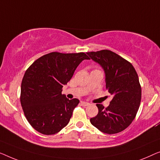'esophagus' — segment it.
I'll return each instance as SVG.
<instances>
[{
    "label": "esophagus",
    "instance_id": "obj_1",
    "mask_svg": "<svg viewBox=\"0 0 160 160\" xmlns=\"http://www.w3.org/2000/svg\"><path fill=\"white\" fill-rule=\"evenodd\" d=\"M80 103H81V105L82 106H88L90 103H88V102H83V101H82V102H80Z\"/></svg>",
    "mask_w": 160,
    "mask_h": 160
}]
</instances>
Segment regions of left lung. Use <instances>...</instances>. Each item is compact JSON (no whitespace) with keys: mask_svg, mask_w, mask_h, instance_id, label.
<instances>
[{"mask_svg":"<svg viewBox=\"0 0 160 160\" xmlns=\"http://www.w3.org/2000/svg\"><path fill=\"white\" fill-rule=\"evenodd\" d=\"M87 54L103 69L106 88L112 96L107 108L96 104L98 114L90 121L104 133H118L131 124L140 106L141 88L138 75L130 62L111 51Z\"/></svg>","mask_w":160,"mask_h":160,"instance_id":"left-lung-1","label":"left lung"}]
</instances>
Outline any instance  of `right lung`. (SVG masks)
<instances>
[{
    "label": "right lung",
    "mask_w": 160,
    "mask_h": 160,
    "mask_svg": "<svg viewBox=\"0 0 160 160\" xmlns=\"http://www.w3.org/2000/svg\"><path fill=\"white\" fill-rule=\"evenodd\" d=\"M90 59L85 53L52 52L44 55L27 69L21 85V104L35 130L44 135L57 133L68 124L78 98L62 94L78 65Z\"/></svg>",
    "instance_id": "obj_1"
}]
</instances>
